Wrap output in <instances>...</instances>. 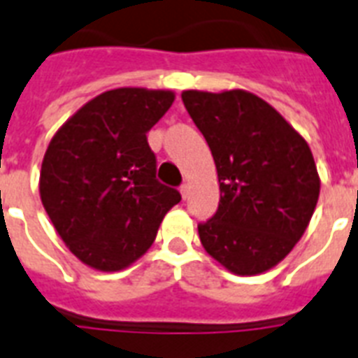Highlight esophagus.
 <instances>
[{
    "label": "esophagus",
    "mask_w": 358,
    "mask_h": 358,
    "mask_svg": "<svg viewBox=\"0 0 358 358\" xmlns=\"http://www.w3.org/2000/svg\"><path fill=\"white\" fill-rule=\"evenodd\" d=\"M180 195H182V199H187V196H189V185L187 184H184L182 185V187H180Z\"/></svg>",
    "instance_id": "obj_1"
}]
</instances>
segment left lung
<instances>
[{
  "label": "left lung",
  "mask_w": 358,
  "mask_h": 358,
  "mask_svg": "<svg viewBox=\"0 0 358 358\" xmlns=\"http://www.w3.org/2000/svg\"><path fill=\"white\" fill-rule=\"evenodd\" d=\"M217 169L221 201L199 224L202 247L224 269L250 277L282 262L303 238L320 196L310 146L256 94L184 91Z\"/></svg>",
  "instance_id": "1"
}]
</instances>
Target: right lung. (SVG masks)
Returning a JSON list of instances; mask_svg holds the SVG:
<instances>
[{"label": "right lung", "mask_w": 358, "mask_h": 358, "mask_svg": "<svg viewBox=\"0 0 358 358\" xmlns=\"http://www.w3.org/2000/svg\"><path fill=\"white\" fill-rule=\"evenodd\" d=\"M173 91L120 87L92 98L53 135L41 167L42 206L70 252L98 271H120L156 239L182 201L156 180L146 134Z\"/></svg>", "instance_id": "obj_1"}]
</instances>
